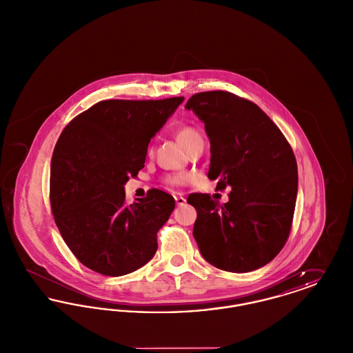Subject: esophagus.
Listing matches in <instances>:
<instances>
[{
    "label": "esophagus",
    "mask_w": 353,
    "mask_h": 353,
    "mask_svg": "<svg viewBox=\"0 0 353 353\" xmlns=\"http://www.w3.org/2000/svg\"><path fill=\"white\" fill-rule=\"evenodd\" d=\"M174 200H176V203H177L179 206L185 205V202H186V200H185L184 197H183L181 194H177V196H174Z\"/></svg>",
    "instance_id": "esophagus-1"
}]
</instances>
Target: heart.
<instances>
[{
	"mask_svg": "<svg viewBox=\"0 0 353 353\" xmlns=\"http://www.w3.org/2000/svg\"><path fill=\"white\" fill-rule=\"evenodd\" d=\"M176 139L179 141V144L186 151L194 141L201 139V134H199L197 130L185 125V127H181V128H179L176 131ZM188 181H189V176L184 174V173L176 174V176L169 179V183L174 185H183L185 183H188Z\"/></svg>",
	"mask_w": 353,
	"mask_h": 353,
	"instance_id": "heart-1",
	"label": "heart"
}]
</instances>
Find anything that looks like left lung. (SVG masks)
Instances as JSON below:
<instances>
[{
	"mask_svg": "<svg viewBox=\"0 0 353 353\" xmlns=\"http://www.w3.org/2000/svg\"><path fill=\"white\" fill-rule=\"evenodd\" d=\"M205 124L210 141L208 177L232 188L223 205L192 193L193 236L217 269L248 272L271 262L285 246L298 194V165L288 141L252 101L226 91L193 95L185 105Z\"/></svg>",
	"mask_w": 353,
	"mask_h": 353,
	"instance_id": "8db88e82",
	"label": "left lung"
}]
</instances>
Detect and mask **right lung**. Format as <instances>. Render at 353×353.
Returning <instances> with one entry per match:
<instances>
[{
	"label": "right lung",
	"instance_id": "add662e5",
	"mask_svg": "<svg viewBox=\"0 0 353 353\" xmlns=\"http://www.w3.org/2000/svg\"><path fill=\"white\" fill-rule=\"evenodd\" d=\"M183 101H99L59 136L51 157V210L68 249L85 268L121 276L153 258L156 235L174 199L152 189L145 199L127 203L124 185L144 168L152 137Z\"/></svg>",
	"mask_w": 353,
	"mask_h": 353
}]
</instances>
